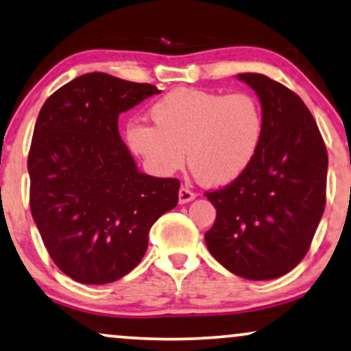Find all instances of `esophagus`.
Returning a JSON list of instances; mask_svg holds the SVG:
<instances>
[{
  "instance_id": "esophagus-1",
  "label": "esophagus",
  "mask_w": 351,
  "mask_h": 351,
  "mask_svg": "<svg viewBox=\"0 0 351 351\" xmlns=\"http://www.w3.org/2000/svg\"><path fill=\"white\" fill-rule=\"evenodd\" d=\"M195 198H197V193H195L193 190L190 189V186H186V185H182L180 186V190H179V202L182 204L192 202V199H195Z\"/></svg>"
}]
</instances>
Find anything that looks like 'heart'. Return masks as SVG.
<instances>
[{"mask_svg": "<svg viewBox=\"0 0 351 351\" xmlns=\"http://www.w3.org/2000/svg\"><path fill=\"white\" fill-rule=\"evenodd\" d=\"M153 125L132 121L125 142L156 176H171L185 165L203 184L219 186L239 179L261 143L265 117L250 93L172 90L149 108Z\"/></svg>", "mask_w": 351, "mask_h": 351, "instance_id": "b5f03b06", "label": "heart"}]
</instances>
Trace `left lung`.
Listing matches in <instances>:
<instances>
[{"label": "left lung", "instance_id": "left-lung-1", "mask_svg": "<svg viewBox=\"0 0 351 351\" xmlns=\"http://www.w3.org/2000/svg\"><path fill=\"white\" fill-rule=\"evenodd\" d=\"M258 93L265 129L239 179L206 192L216 221L204 242L226 269L250 280L287 274L311 247L326 206L327 149L306 104L263 74H239Z\"/></svg>", "mask_w": 351, "mask_h": 351}]
</instances>
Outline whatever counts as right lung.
<instances>
[{"mask_svg":"<svg viewBox=\"0 0 351 351\" xmlns=\"http://www.w3.org/2000/svg\"><path fill=\"white\" fill-rule=\"evenodd\" d=\"M158 86L92 72L40 109L27 159L30 211L54 265L80 284L134 269L156 219L179 202V179L142 174L121 140V112Z\"/></svg>","mask_w":351,"mask_h":351,"instance_id":"add662e5","label":"right lung"}]
</instances>
